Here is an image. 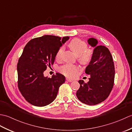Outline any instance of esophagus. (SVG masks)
<instances>
[{"mask_svg":"<svg viewBox=\"0 0 132 132\" xmlns=\"http://www.w3.org/2000/svg\"><path fill=\"white\" fill-rule=\"evenodd\" d=\"M66 80H67V81H68V82H72V79H70V78H66Z\"/></svg>","mask_w":132,"mask_h":132,"instance_id":"34e87169","label":"esophagus"}]
</instances>
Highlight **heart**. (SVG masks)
<instances>
[{"label": "heart", "mask_w": 132, "mask_h": 132, "mask_svg": "<svg viewBox=\"0 0 132 132\" xmlns=\"http://www.w3.org/2000/svg\"><path fill=\"white\" fill-rule=\"evenodd\" d=\"M68 46L77 56H78V61L83 64H88L92 60L93 56V50L87 48L85 41L79 38H74L68 44ZM63 53V48L58 49L55 55V59L60 61ZM78 67L75 64H66L60 68V71L67 77H72L78 71Z\"/></svg>", "instance_id": "obj_1"}]
</instances>
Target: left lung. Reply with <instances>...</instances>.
<instances>
[{
  "label": "left lung",
  "mask_w": 132,
  "mask_h": 132,
  "mask_svg": "<svg viewBox=\"0 0 132 132\" xmlns=\"http://www.w3.org/2000/svg\"><path fill=\"white\" fill-rule=\"evenodd\" d=\"M88 43L95 47L92 60L85 70L90 78L87 83L79 80L80 87L76 95L82 103L93 105L104 101L110 94L115 70L112 57L107 47L97 46L98 41L94 38H89Z\"/></svg>",
  "instance_id": "obj_1"
}]
</instances>
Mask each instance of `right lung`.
<instances>
[{"label": "right lung", "mask_w": 132, "mask_h": 132, "mask_svg": "<svg viewBox=\"0 0 132 132\" xmlns=\"http://www.w3.org/2000/svg\"><path fill=\"white\" fill-rule=\"evenodd\" d=\"M69 37L61 39L58 36L45 35L30 40L19 58L17 70L18 87L28 102L37 106H44L53 102L58 89L65 82L60 73L52 78L45 77L44 72L54 62L58 49Z\"/></svg>", "instance_id": "add662e5"}]
</instances>
